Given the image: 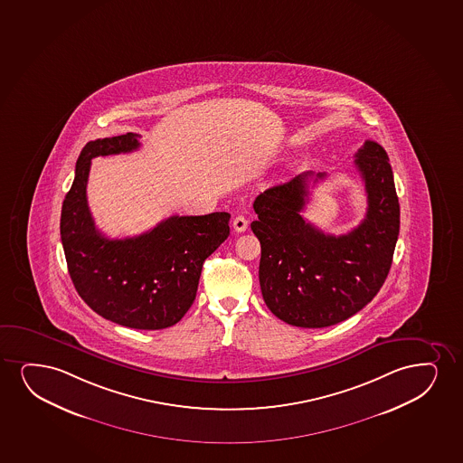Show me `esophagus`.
Returning <instances> with one entry per match:
<instances>
[{
	"label": "esophagus",
	"instance_id": "34e87169",
	"mask_svg": "<svg viewBox=\"0 0 463 463\" xmlns=\"http://www.w3.org/2000/svg\"><path fill=\"white\" fill-rule=\"evenodd\" d=\"M247 225H249V222H247V219L244 216H236L233 219V229L238 232V233H242V232H246Z\"/></svg>",
	"mask_w": 463,
	"mask_h": 463
}]
</instances>
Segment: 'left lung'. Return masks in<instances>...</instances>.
<instances>
[{
  "label": "left lung",
  "mask_w": 463,
  "mask_h": 463,
  "mask_svg": "<svg viewBox=\"0 0 463 463\" xmlns=\"http://www.w3.org/2000/svg\"><path fill=\"white\" fill-rule=\"evenodd\" d=\"M355 167L368 195L366 216L349 233L326 234L300 211L308 183L326 174L305 172L269 187L253 202L250 223L261 244L260 287L264 302L281 321L322 328L354 317L379 293L392 263L399 234V200L383 146L366 141Z\"/></svg>",
  "instance_id": "left-lung-1"
}]
</instances>
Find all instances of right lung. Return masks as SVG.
<instances>
[{"mask_svg": "<svg viewBox=\"0 0 463 463\" xmlns=\"http://www.w3.org/2000/svg\"><path fill=\"white\" fill-rule=\"evenodd\" d=\"M139 135L90 141L78 156L75 180L61 211V240L71 281L99 317L118 326L159 330L191 308L206 258L229 238V213L170 216L155 229L109 240L88 205L90 161L139 148Z\"/></svg>", "mask_w": 463, "mask_h": 463, "instance_id": "add662e5", "label": "right lung"}]
</instances>
